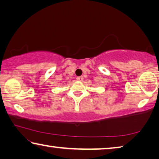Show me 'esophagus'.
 <instances>
[{
	"instance_id": "1",
	"label": "esophagus",
	"mask_w": 159,
	"mask_h": 159,
	"mask_svg": "<svg viewBox=\"0 0 159 159\" xmlns=\"http://www.w3.org/2000/svg\"><path fill=\"white\" fill-rule=\"evenodd\" d=\"M77 80H79V81H82L83 80H84V78H83V76H79L76 78Z\"/></svg>"
}]
</instances>
